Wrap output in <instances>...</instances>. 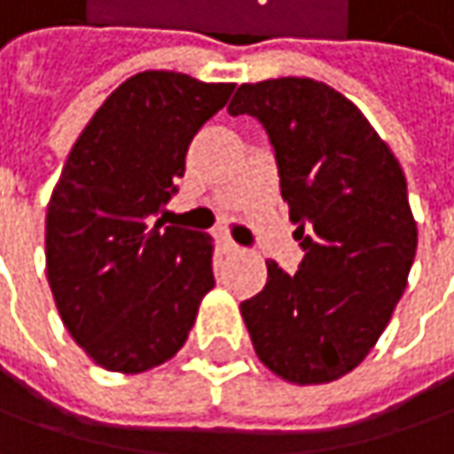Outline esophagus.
<instances>
[{
  "instance_id": "34e87169",
  "label": "esophagus",
  "mask_w": 454,
  "mask_h": 454,
  "mask_svg": "<svg viewBox=\"0 0 454 454\" xmlns=\"http://www.w3.org/2000/svg\"><path fill=\"white\" fill-rule=\"evenodd\" d=\"M218 244H221V249H223V254H236L239 252V244L231 239V236H226V233H221L218 236Z\"/></svg>"
}]
</instances>
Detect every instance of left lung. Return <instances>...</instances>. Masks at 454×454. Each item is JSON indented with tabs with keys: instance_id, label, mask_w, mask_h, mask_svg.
<instances>
[{
	"instance_id": "1",
	"label": "left lung",
	"mask_w": 454,
	"mask_h": 454,
	"mask_svg": "<svg viewBox=\"0 0 454 454\" xmlns=\"http://www.w3.org/2000/svg\"><path fill=\"white\" fill-rule=\"evenodd\" d=\"M228 113L264 128L306 254L295 275L270 259L264 290L241 303L254 352L290 383H332L367 357L406 290L416 223L403 169L360 110L313 79L241 84Z\"/></svg>"
}]
</instances>
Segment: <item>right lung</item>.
Wrapping results in <instances>:
<instances>
[{
    "label": "right lung",
    "mask_w": 454,
    "mask_h": 454,
    "mask_svg": "<svg viewBox=\"0 0 454 454\" xmlns=\"http://www.w3.org/2000/svg\"><path fill=\"white\" fill-rule=\"evenodd\" d=\"M233 92L187 74L122 82L71 148L45 215L56 308L99 367L144 372L179 352L215 285L207 233L164 226L190 141Z\"/></svg>",
    "instance_id": "add662e5"
}]
</instances>
